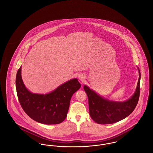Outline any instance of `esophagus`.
<instances>
[{
	"label": "esophagus",
	"mask_w": 153,
	"mask_h": 153,
	"mask_svg": "<svg viewBox=\"0 0 153 153\" xmlns=\"http://www.w3.org/2000/svg\"><path fill=\"white\" fill-rule=\"evenodd\" d=\"M78 78H79V80H81V81H83V80H84V79H85V76L83 75H80L79 76Z\"/></svg>",
	"instance_id": "1"
}]
</instances>
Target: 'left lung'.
I'll list each match as a JSON object with an SVG mask.
<instances>
[{
	"label": "left lung",
	"mask_w": 153,
	"mask_h": 153,
	"mask_svg": "<svg viewBox=\"0 0 153 153\" xmlns=\"http://www.w3.org/2000/svg\"><path fill=\"white\" fill-rule=\"evenodd\" d=\"M139 79L137 88L131 98L123 102L110 101L100 96L85 85L83 88L88 97L89 113L91 119L100 124H109L121 120L134 111L140 94V73L138 68Z\"/></svg>",
	"instance_id": "left-lung-1"
}]
</instances>
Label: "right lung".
<instances>
[{
	"instance_id": "1",
	"label": "right lung",
	"mask_w": 153,
	"mask_h": 153,
	"mask_svg": "<svg viewBox=\"0 0 153 153\" xmlns=\"http://www.w3.org/2000/svg\"><path fill=\"white\" fill-rule=\"evenodd\" d=\"M21 67L16 75V93L25 112L31 119L45 124H57L65 120L71 98L81 86L76 78L65 82L52 92L33 93L25 87L21 76Z\"/></svg>"
}]
</instances>
